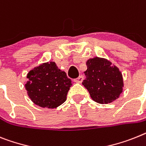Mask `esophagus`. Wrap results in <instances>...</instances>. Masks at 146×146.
<instances>
[{
    "instance_id": "obj_1",
    "label": "esophagus",
    "mask_w": 146,
    "mask_h": 146,
    "mask_svg": "<svg viewBox=\"0 0 146 146\" xmlns=\"http://www.w3.org/2000/svg\"><path fill=\"white\" fill-rule=\"evenodd\" d=\"M83 77L82 75L79 76L78 78H75V79L74 80V81L75 82V83H81L82 82H83Z\"/></svg>"
}]
</instances>
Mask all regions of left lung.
<instances>
[{
	"mask_svg": "<svg viewBox=\"0 0 146 146\" xmlns=\"http://www.w3.org/2000/svg\"><path fill=\"white\" fill-rule=\"evenodd\" d=\"M87 69L84 72V86L94 101L108 104L119 98L124 83L122 72L111 61L103 58H90L86 61Z\"/></svg>",
	"mask_w": 146,
	"mask_h": 146,
	"instance_id": "8db88e82",
	"label": "left lung"
}]
</instances>
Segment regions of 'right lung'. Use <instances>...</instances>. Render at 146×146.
<instances>
[{
    "mask_svg": "<svg viewBox=\"0 0 146 146\" xmlns=\"http://www.w3.org/2000/svg\"><path fill=\"white\" fill-rule=\"evenodd\" d=\"M25 84L29 98L42 108L55 109L66 100L72 80L53 61L43 63L27 74Z\"/></svg>",
    "mask_w": 146,
    "mask_h": 146,
    "instance_id": "obj_1",
    "label": "right lung"
}]
</instances>
